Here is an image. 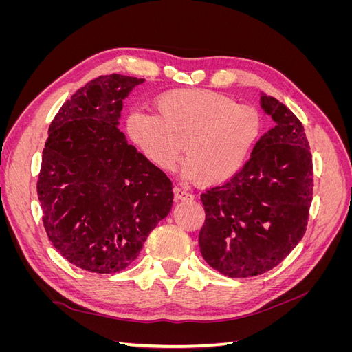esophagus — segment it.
Returning <instances> with one entry per match:
<instances>
[{
	"instance_id": "1",
	"label": "esophagus",
	"mask_w": 352,
	"mask_h": 352,
	"mask_svg": "<svg viewBox=\"0 0 352 352\" xmlns=\"http://www.w3.org/2000/svg\"><path fill=\"white\" fill-rule=\"evenodd\" d=\"M173 192H175V197H176V199H192L194 198V195L189 192L188 189H185V188H180V186H175V189H173Z\"/></svg>"
}]
</instances>
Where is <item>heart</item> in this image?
<instances>
[{
	"label": "heart",
	"mask_w": 352,
	"mask_h": 352,
	"mask_svg": "<svg viewBox=\"0 0 352 352\" xmlns=\"http://www.w3.org/2000/svg\"><path fill=\"white\" fill-rule=\"evenodd\" d=\"M155 114L135 110L126 117L124 132L148 162L175 168L184 150V172L190 179L220 184L247 163L261 133L258 111L251 105L206 89H176L154 101Z\"/></svg>",
	"instance_id": "b5f03b06"
}]
</instances>
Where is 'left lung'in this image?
I'll return each instance as SVG.
<instances>
[{
  "label": "left lung",
  "instance_id": "8db88e82",
  "mask_svg": "<svg viewBox=\"0 0 352 352\" xmlns=\"http://www.w3.org/2000/svg\"><path fill=\"white\" fill-rule=\"evenodd\" d=\"M260 104L274 127L235 176L201 194L206 223L199 251L229 278L257 276L283 261L304 236L313 199V160L302 123L265 94Z\"/></svg>",
  "mask_w": 352,
  "mask_h": 352
}]
</instances>
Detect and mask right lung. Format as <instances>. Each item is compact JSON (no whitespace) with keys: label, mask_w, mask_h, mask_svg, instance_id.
<instances>
[{"label":"right lung","mask_w":352,"mask_h":352,"mask_svg":"<svg viewBox=\"0 0 352 352\" xmlns=\"http://www.w3.org/2000/svg\"><path fill=\"white\" fill-rule=\"evenodd\" d=\"M144 79L105 74L61 105L42 153L38 198L50 241L92 273L126 269L173 206L170 179L119 129L123 100Z\"/></svg>","instance_id":"obj_1"}]
</instances>
